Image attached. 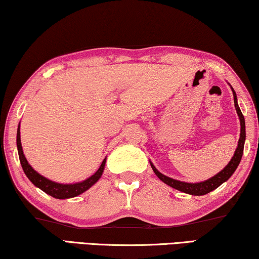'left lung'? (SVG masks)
Segmentation results:
<instances>
[{"mask_svg": "<svg viewBox=\"0 0 259 259\" xmlns=\"http://www.w3.org/2000/svg\"><path fill=\"white\" fill-rule=\"evenodd\" d=\"M229 86H230V84H229ZM230 88H231V92H233V95H234L235 109H236V113L238 115V118H240V124H241L240 140H238L237 148H236V150H235L233 158H231L230 161L228 164H227V166L225 168L221 169V171H220L219 173H216V175L211 177V178L204 180V181H201V183H185V181H180V180H176L173 178H169V177L165 176V175H163V173H160L159 171H158L156 166H154V165L151 163V160H150V165H151L153 172L156 173V176L161 181H163L164 184L168 185L169 187L175 188V190H178L180 192L187 193V194L204 195V194H207V193L216 190V188H218L219 186H221V185L223 183H226V181L228 180L231 176H233V173L236 171L238 164H240V161L242 159L243 149H244L245 121H244V116H243L240 107H238L236 93H235L233 87L230 86Z\"/></svg>", "mask_w": 259, "mask_h": 259, "instance_id": "left-lung-1", "label": "left lung"}]
</instances>
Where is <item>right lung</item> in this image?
<instances>
[{"label": "right lung", "mask_w": 259, "mask_h": 259, "mask_svg": "<svg viewBox=\"0 0 259 259\" xmlns=\"http://www.w3.org/2000/svg\"><path fill=\"white\" fill-rule=\"evenodd\" d=\"M19 129H21V126L18 124L16 143H17L19 161H21L23 171H24L25 176L28 177L31 183H32L36 187L40 188V190L45 192L46 194L51 195L56 199H61V200L74 198V196H78L80 194H82L83 192H86L87 190H90L93 185L98 183L99 179L102 177V173L105 171L107 158L103 159L101 166L99 167V169L94 173V175L91 176L90 178H87L86 180L80 181V183L60 184V183H56V181H52L48 178H45L44 176L39 175L36 169L32 168V166H31V165L28 163V160H26L24 153H23V148L21 143V130Z\"/></svg>", "instance_id": "obj_1"}]
</instances>
